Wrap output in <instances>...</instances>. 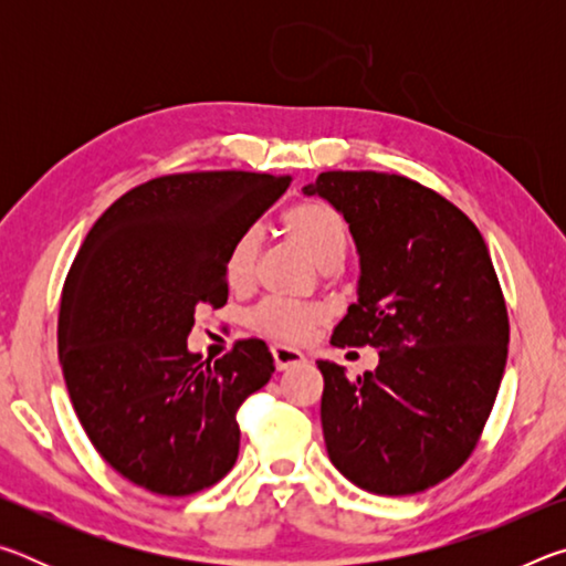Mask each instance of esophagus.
Segmentation results:
<instances>
[{"mask_svg":"<svg viewBox=\"0 0 566 566\" xmlns=\"http://www.w3.org/2000/svg\"><path fill=\"white\" fill-rule=\"evenodd\" d=\"M272 357H274V364H276V369H280V371L300 367V364H304V354L300 349H294V347H286V344H274Z\"/></svg>","mask_w":566,"mask_h":566,"instance_id":"34e87169","label":"esophagus"}]
</instances>
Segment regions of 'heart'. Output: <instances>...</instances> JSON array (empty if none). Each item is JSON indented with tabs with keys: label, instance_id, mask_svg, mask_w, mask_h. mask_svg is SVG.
Segmentation results:
<instances>
[{
	"label": "heart",
	"instance_id": "obj_1",
	"mask_svg": "<svg viewBox=\"0 0 566 566\" xmlns=\"http://www.w3.org/2000/svg\"><path fill=\"white\" fill-rule=\"evenodd\" d=\"M282 227L292 242L300 244L322 270L337 266L347 254V227L342 217L319 199L292 205L282 217ZM256 252H260V239L254 232H242L229 244L224 254V280L232 290H247L254 282ZM324 319H327L324 306L292 300H264L249 314L252 329L292 344L310 339Z\"/></svg>",
	"mask_w": 566,
	"mask_h": 566
}]
</instances>
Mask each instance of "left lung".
<instances>
[{
    "label": "left lung",
    "mask_w": 566,
    "mask_h": 566,
    "mask_svg": "<svg viewBox=\"0 0 566 566\" xmlns=\"http://www.w3.org/2000/svg\"><path fill=\"white\" fill-rule=\"evenodd\" d=\"M317 195L349 224L357 302L334 347H375L379 367L324 377L332 464L371 494L424 492L467 462L504 375L510 319L490 249L462 209L385 171H322Z\"/></svg>",
    "instance_id": "left-lung-1"
}]
</instances>
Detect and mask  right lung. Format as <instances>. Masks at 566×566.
<instances>
[{
	"mask_svg": "<svg viewBox=\"0 0 566 566\" xmlns=\"http://www.w3.org/2000/svg\"><path fill=\"white\" fill-rule=\"evenodd\" d=\"M290 177L189 171L122 195L66 274L60 364L92 444L161 496L217 484L239 454L237 409L274 371L262 339L222 359L187 349L199 304H227L224 254Z\"/></svg>",
	"mask_w": 566,
	"mask_h": 566,
	"instance_id": "right-lung-1",
	"label": "right lung"
}]
</instances>
